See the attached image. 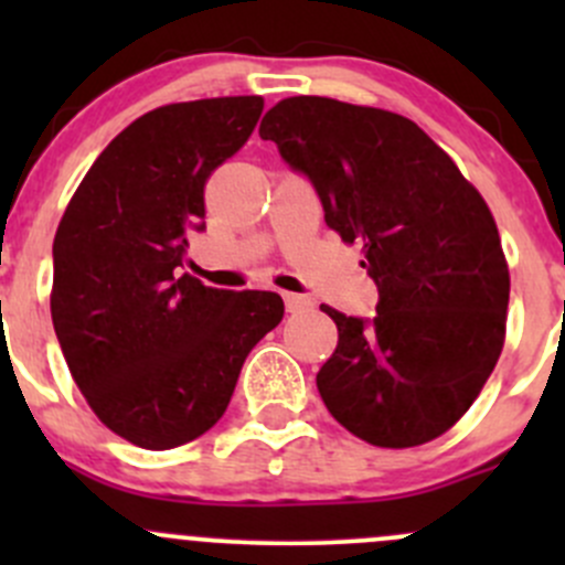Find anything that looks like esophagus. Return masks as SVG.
<instances>
[{"mask_svg": "<svg viewBox=\"0 0 565 565\" xmlns=\"http://www.w3.org/2000/svg\"><path fill=\"white\" fill-rule=\"evenodd\" d=\"M284 306H287L289 315H298V311L311 309V306H315V300H311L309 295H295V292H287V295H284Z\"/></svg>", "mask_w": 565, "mask_h": 565, "instance_id": "esophagus-1", "label": "esophagus"}]
</instances>
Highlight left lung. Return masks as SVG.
Masks as SVG:
<instances>
[{
	"mask_svg": "<svg viewBox=\"0 0 565 565\" xmlns=\"http://www.w3.org/2000/svg\"><path fill=\"white\" fill-rule=\"evenodd\" d=\"M315 185L324 224L363 241L377 315L324 306L339 344L317 374L335 420L380 448H413L470 409L503 350L509 265L481 193L413 119L300 95L259 125Z\"/></svg>",
	"mask_w": 565,
	"mask_h": 565,
	"instance_id": "obj_1",
	"label": "left lung"
}]
</instances>
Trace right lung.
<instances>
[{"instance_id":"right-lung-1","label":"right lung","mask_w":565,"mask_h":565,"mask_svg":"<svg viewBox=\"0 0 565 565\" xmlns=\"http://www.w3.org/2000/svg\"><path fill=\"white\" fill-rule=\"evenodd\" d=\"M262 108L241 95L147 111L100 152L56 230L62 355L95 415L147 451L218 424L248 352L284 317L281 295L182 273L188 235L204 232V182Z\"/></svg>"}]
</instances>
